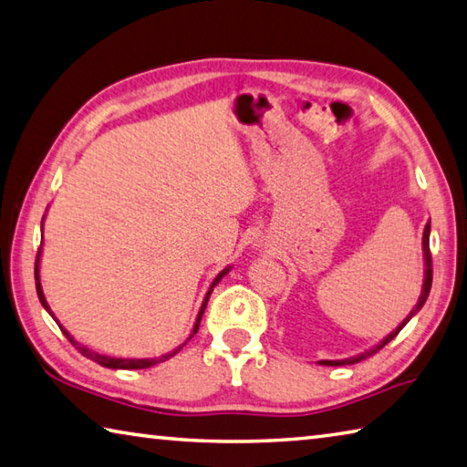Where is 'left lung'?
<instances>
[{
	"label": "left lung",
	"instance_id": "obj_1",
	"mask_svg": "<svg viewBox=\"0 0 467 467\" xmlns=\"http://www.w3.org/2000/svg\"><path fill=\"white\" fill-rule=\"evenodd\" d=\"M429 234H431V223H427V227H424V235H422V248H424V258H427V273H424V285H422V293H420V297H419V304H416V307L412 309L410 312V316L406 317V320L398 326V328L389 334V337L381 342V345H378L375 348H371V350H367V353H363V355H358V357H353V358H345V361H322L324 365H332V367H337V365H353V363H358V361H363V358H367V357H371V355H375L378 353V350H381L383 347L388 345L389 340H394L396 337H398V332L404 328V326L408 324V320H410V317L419 312V309L424 306V301H427V297H429V293H431V285H432V254H431V246H429Z\"/></svg>",
	"mask_w": 467,
	"mask_h": 467
}]
</instances>
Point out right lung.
I'll list each match as a JSON object with an SVG mask.
<instances>
[{
    "label": "right lung",
    "mask_w": 467,
    "mask_h": 467,
    "mask_svg": "<svg viewBox=\"0 0 467 467\" xmlns=\"http://www.w3.org/2000/svg\"><path fill=\"white\" fill-rule=\"evenodd\" d=\"M38 256H40V252L36 254V265H35V279H36V293H38V299H40V304H43V307L47 309L48 314H51V309H48V306H47V299H45V296H43V289H40V279H38ZM227 273V268L223 273H219V276L215 281H213V285H211V289H209V293H207V297H204V301H202V306H201V312H199V317H196V324H194V330H192V334H196V330H199V326H201V317H202V314H204V307H207V301H209V296H211V291H213V287H215V285L221 281V276H223ZM53 316V314H51ZM63 330V328H61ZM63 334L65 337H67V340L71 342L73 347H76L81 355L84 357H88V358H92L94 363H98V365H102V367H109V369H147V367H153V365H158V363H161V361H166V358H170V357H174L180 348H176L174 353H168V355H161V357H158V358H114V357H106V355H98V353H94V350H89V348H86L84 345H79V342H76L73 340L71 337H69V332L67 330H63ZM192 334H191V338H192Z\"/></svg>",
    "instance_id": "obj_1"
}]
</instances>
